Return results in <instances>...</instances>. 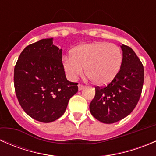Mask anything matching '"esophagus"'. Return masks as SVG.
I'll use <instances>...</instances> for the list:
<instances>
[{
	"label": "esophagus",
	"instance_id": "esophagus-1",
	"mask_svg": "<svg viewBox=\"0 0 156 156\" xmlns=\"http://www.w3.org/2000/svg\"><path fill=\"white\" fill-rule=\"evenodd\" d=\"M84 87H85V86L83 85V84H78V90H81L84 89Z\"/></svg>",
	"mask_w": 156,
	"mask_h": 156
}]
</instances>
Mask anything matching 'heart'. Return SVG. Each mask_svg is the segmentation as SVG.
<instances>
[{
    "label": "heart",
    "mask_w": 156,
    "mask_h": 156,
    "mask_svg": "<svg viewBox=\"0 0 156 156\" xmlns=\"http://www.w3.org/2000/svg\"><path fill=\"white\" fill-rule=\"evenodd\" d=\"M123 55L119 47L114 44L99 41L74 48L71 56H65L63 68L70 80H75L82 74L97 85L111 82L120 71Z\"/></svg>",
    "instance_id": "1"
}]
</instances>
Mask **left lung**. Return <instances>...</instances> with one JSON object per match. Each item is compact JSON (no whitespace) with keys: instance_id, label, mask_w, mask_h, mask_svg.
I'll return each mask as SVG.
<instances>
[{"instance_id":"8db88e82","label":"left lung","mask_w":156,"mask_h":156,"mask_svg":"<svg viewBox=\"0 0 156 156\" xmlns=\"http://www.w3.org/2000/svg\"><path fill=\"white\" fill-rule=\"evenodd\" d=\"M123 62L115 78L107 85L95 87L90 104L91 115L100 122L112 124L122 120L136 107L142 93L144 65L130 47L122 44Z\"/></svg>"}]
</instances>
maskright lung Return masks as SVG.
Masks as SVG:
<instances>
[{"instance_id":"right-lung-1","label":"right lung","mask_w":156,"mask_h":156,"mask_svg":"<svg viewBox=\"0 0 156 156\" xmlns=\"http://www.w3.org/2000/svg\"><path fill=\"white\" fill-rule=\"evenodd\" d=\"M13 79L21 107L30 117L44 123L60 118L78 90V83L66 79L62 50L53 44V38L42 39L23 50Z\"/></svg>"}]
</instances>
